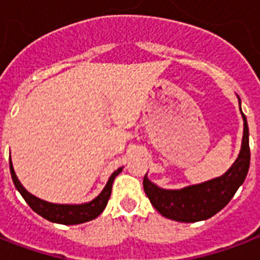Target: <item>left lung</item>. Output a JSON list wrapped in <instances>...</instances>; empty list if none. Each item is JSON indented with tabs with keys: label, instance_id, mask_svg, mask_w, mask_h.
I'll list each match as a JSON object with an SVG mask.
<instances>
[{
	"label": "left lung",
	"instance_id": "left-lung-1",
	"mask_svg": "<svg viewBox=\"0 0 260 260\" xmlns=\"http://www.w3.org/2000/svg\"><path fill=\"white\" fill-rule=\"evenodd\" d=\"M239 109L243 117V137L240 152L234 164L227 172L203 181L199 184H192L180 189L160 188L152 183L147 174L143 180L144 191L149 202L164 218L183 223H195L206 220L223 210L234 198L235 192L243 184L250 168V145H248V124L242 108Z\"/></svg>",
	"mask_w": 260,
	"mask_h": 260
}]
</instances>
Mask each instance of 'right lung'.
I'll return each mask as SVG.
<instances>
[{
    "label": "right lung",
    "mask_w": 260,
    "mask_h": 260,
    "mask_svg": "<svg viewBox=\"0 0 260 260\" xmlns=\"http://www.w3.org/2000/svg\"><path fill=\"white\" fill-rule=\"evenodd\" d=\"M9 167L14 187H16L17 191L20 192L21 196L24 198L25 202L27 203V206L30 207L36 214H39L40 216H42V218L46 219V220L67 225L81 224V223H85V221L96 219L97 216L104 211L105 207H107L109 196H111L113 180H115L116 176H117L124 168V167L117 168V170L109 176L108 181H107V184H105V187L103 188V191H101L94 199L90 200V202H86V203L81 204H57L40 199L37 196L31 195L30 192H27L26 189H25L24 185L21 184V181L18 180V178H17V175L16 172H14L13 168V163H12V159L9 160Z\"/></svg>",
    "instance_id": "obj_1"
}]
</instances>
